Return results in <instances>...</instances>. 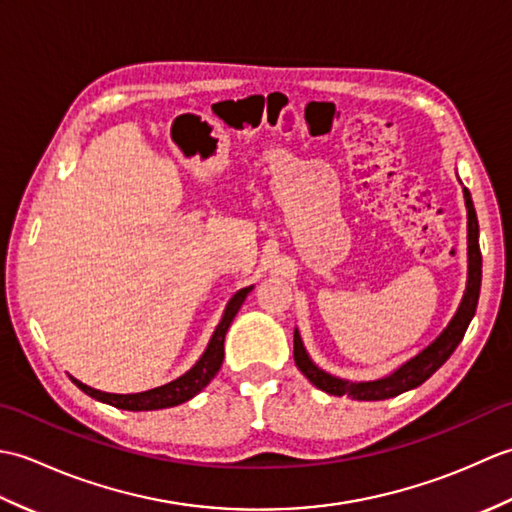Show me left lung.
Returning <instances> with one entry per match:
<instances>
[{
  "mask_svg": "<svg viewBox=\"0 0 512 512\" xmlns=\"http://www.w3.org/2000/svg\"><path fill=\"white\" fill-rule=\"evenodd\" d=\"M464 200L466 211H469V281H466V290L458 312L451 319L436 341H433L427 350H422L418 356H413L402 367H398L394 374H389L380 380H369V383H350V380H341L336 376L325 374L310 361L306 354V347L301 343V336L295 330V363L301 369L314 387H319L325 394L332 396H350L354 400H385L400 396L402 391H409L413 387L422 385L424 380L431 378L438 369L447 363V358L455 352V347L464 339V332L469 328L471 319L475 317L477 299H480V286H482V253H480V224H477L475 206L471 200L469 189L464 187Z\"/></svg>",
  "mask_w": 512,
  "mask_h": 512,
  "instance_id": "1",
  "label": "left lung"
}]
</instances>
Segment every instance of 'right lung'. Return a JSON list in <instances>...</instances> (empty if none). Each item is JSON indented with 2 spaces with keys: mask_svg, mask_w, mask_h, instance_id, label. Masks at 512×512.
Here are the masks:
<instances>
[{
  "mask_svg": "<svg viewBox=\"0 0 512 512\" xmlns=\"http://www.w3.org/2000/svg\"><path fill=\"white\" fill-rule=\"evenodd\" d=\"M253 290L250 288H242L239 292H235L233 299L228 301V306L224 310V317L217 325L213 336H211V343L206 347V352L202 354V358L198 363H195L187 374L171 380V383L156 387V389H149V391H140V394H105V391L99 389H92L88 385L79 383V380L72 378L76 387L85 394L107 402V405L118 407V409H127V411H151V409H167V407H176L180 402H187L189 398H193L195 394H200V391L211 383L213 376L220 372L222 361H224V336L228 332V325L233 323L237 310L242 308L244 299L248 297V292Z\"/></svg>",
  "mask_w": 512,
  "mask_h": 512,
  "instance_id": "obj_1",
  "label": "right lung"
}]
</instances>
